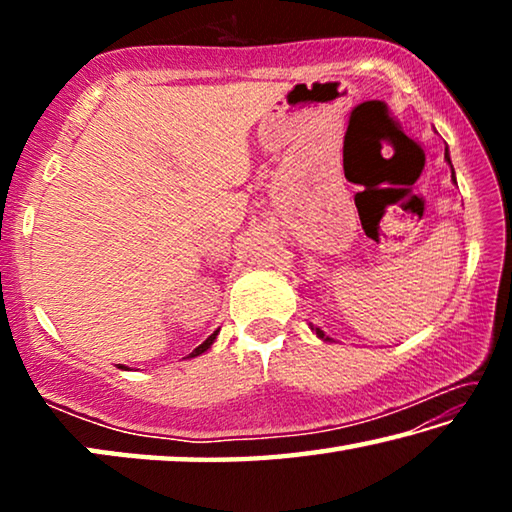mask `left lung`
Instances as JSON below:
<instances>
[{
  "instance_id": "8db88e82",
  "label": "left lung",
  "mask_w": 512,
  "mask_h": 512,
  "mask_svg": "<svg viewBox=\"0 0 512 512\" xmlns=\"http://www.w3.org/2000/svg\"><path fill=\"white\" fill-rule=\"evenodd\" d=\"M445 160L449 162V167H452V160H449V153H447V149H445ZM452 178H454V169H452ZM454 180H456V178H454ZM311 329H314L318 339H323V341H332V339H329V336H325V332H323V329H320V327H314V325H311Z\"/></svg>"
}]
</instances>
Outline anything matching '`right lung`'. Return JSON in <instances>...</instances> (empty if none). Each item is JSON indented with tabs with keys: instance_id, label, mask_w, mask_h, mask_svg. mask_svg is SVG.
Wrapping results in <instances>:
<instances>
[{
	"instance_id": "right-lung-1",
	"label": "right lung",
	"mask_w": 512,
	"mask_h": 512,
	"mask_svg": "<svg viewBox=\"0 0 512 512\" xmlns=\"http://www.w3.org/2000/svg\"><path fill=\"white\" fill-rule=\"evenodd\" d=\"M216 334H219V329H216V332L212 334V336H207V339L201 343V345H198V348L192 352V354H189V357L187 359H192V357H198V354H203V352H207V350H210V345L214 343V339H216Z\"/></svg>"
}]
</instances>
